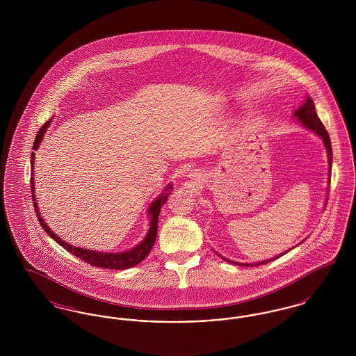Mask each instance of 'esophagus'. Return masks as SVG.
I'll return each mask as SVG.
<instances>
[{"label":"esophagus","instance_id":"1","mask_svg":"<svg viewBox=\"0 0 356 356\" xmlns=\"http://www.w3.org/2000/svg\"><path fill=\"white\" fill-rule=\"evenodd\" d=\"M189 176H192V177H195V176H196V173H195V172H192V173H191V175H189Z\"/></svg>","mask_w":356,"mask_h":356}]
</instances>
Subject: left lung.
<instances>
[{"label":"left lung","instance_id":"8db88e82","mask_svg":"<svg viewBox=\"0 0 356 356\" xmlns=\"http://www.w3.org/2000/svg\"><path fill=\"white\" fill-rule=\"evenodd\" d=\"M292 118H295L300 125L305 127V129L314 132L315 135L319 136V137L322 138L323 143H324V147H325V151H327V157H328V170H330V172H328V176H330L328 179H331V167H332V148H331V140H330V136L327 134V131H325L322 121L318 118V113H316V111H315V104H314L312 99H311L309 96H305V102L293 112ZM328 181H330V180H328ZM327 197H328V196H327ZM325 203H327V200H325ZM299 244H300V243H299ZM299 244H298V245H299ZM292 248H293V247H292ZM292 248H291V250H292ZM291 250H288V251H291ZM288 251H286V252H288ZM286 252H283V254H280L279 256H275V257L268 259V260L259 261V263H238V261L229 260V259L221 256V254H218V252H216V254H219L222 260H225V261H228V263H231V264H237V266H243V267H254V266H260V264L270 263L273 259H277V257H280L282 254H284Z\"/></svg>","mask_w":356,"mask_h":356}]
</instances>
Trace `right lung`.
<instances>
[{
  "instance_id": "right-lung-1",
  "label": "right lung",
  "mask_w": 356,
  "mask_h": 356,
  "mask_svg": "<svg viewBox=\"0 0 356 356\" xmlns=\"http://www.w3.org/2000/svg\"><path fill=\"white\" fill-rule=\"evenodd\" d=\"M51 119L47 121L40 131L37 132L35 140L33 144V152H32V175H31V189H32V197H33L34 209H35V215L37 219L40 221L41 227L45 229V232L49 236L58 243L63 248H65L68 252L74 254L76 257H80L81 260H84L85 263L95 266V267H102V268H108V270H128L137 266L140 261H143L147 254L151 252L154 240H156V235H157V220H159V213L161 207L165 204L168 196L172 192V184H168L165 186V189L159 195V197H156L152 203L149 204L148 209H147V218H148V228L144 237L136 243L135 245L122 250V251H100V250H90V248H85V247H79V245H72L69 244L68 241H64L60 236H57L51 228L48 227V224L42 219L40 209H38V204L35 203V196H34V151L38 149L40 144L42 143V138L47 134L48 128L51 127Z\"/></svg>"
}]
</instances>
